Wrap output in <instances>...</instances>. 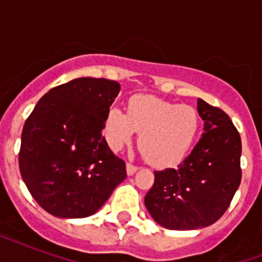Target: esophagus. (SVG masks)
I'll return each instance as SVG.
<instances>
[{
	"label": "esophagus",
	"mask_w": 262,
	"mask_h": 262,
	"mask_svg": "<svg viewBox=\"0 0 262 262\" xmlns=\"http://www.w3.org/2000/svg\"><path fill=\"white\" fill-rule=\"evenodd\" d=\"M137 170H139V167H137V166H135V164H132V163L126 164L127 175H133L136 171H137Z\"/></svg>",
	"instance_id": "1"
}]
</instances>
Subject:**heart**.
<instances>
[{"mask_svg":"<svg viewBox=\"0 0 262 262\" xmlns=\"http://www.w3.org/2000/svg\"><path fill=\"white\" fill-rule=\"evenodd\" d=\"M194 107L164 99L139 95L127 103L125 114L117 107L104 119V139L113 151H121L139 132V148L156 167L174 166L185 158L200 130Z\"/></svg>","mask_w":262,"mask_h":262,"instance_id":"b5f03b06","label":"heart"}]
</instances>
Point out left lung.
Listing matches in <instances>:
<instances>
[{
	"label": "left lung",
	"mask_w": 262,
	"mask_h": 262,
	"mask_svg": "<svg viewBox=\"0 0 262 262\" xmlns=\"http://www.w3.org/2000/svg\"><path fill=\"white\" fill-rule=\"evenodd\" d=\"M204 133L177 168L155 171L144 203L156 223L168 230L208 227L227 211L241 183V137L223 110L197 100Z\"/></svg>",
	"instance_id": "obj_1"
}]
</instances>
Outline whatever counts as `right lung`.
Listing matches in <instances>:
<instances>
[{
    "instance_id": "add662e5",
    "label": "right lung",
    "mask_w": 262,
    "mask_h": 262,
    "mask_svg": "<svg viewBox=\"0 0 262 262\" xmlns=\"http://www.w3.org/2000/svg\"><path fill=\"white\" fill-rule=\"evenodd\" d=\"M121 85L80 77L36 103L21 133L18 167L36 203L57 217L94 215L126 178L125 162L102 136Z\"/></svg>"
}]
</instances>
